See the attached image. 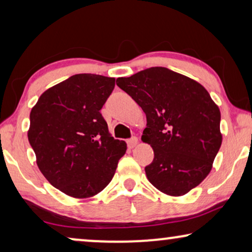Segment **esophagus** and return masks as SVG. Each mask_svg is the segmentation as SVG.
Instances as JSON below:
<instances>
[{
  "mask_svg": "<svg viewBox=\"0 0 252 252\" xmlns=\"http://www.w3.org/2000/svg\"><path fill=\"white\" fill-rule=\"evenodd\" d=\"M127 143H128V147L130 148V149H132V148L137 146V143H139V140H137L136 136H133L132 139H129L128 141H127Z\"/></svg>",
  "mask_w": 252,
  "mask_h": 252,
  "instance_id": "1",
  "label": "esophagus"
}]
</instances>
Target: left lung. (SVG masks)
Wrapping results in <instances>:
<instances>
[{
	"label": "left lung",
	"mask_w": 252,
	"mask_h": 252,
	"mask_svg": "<svg viewBox=\"0 0 252 252\" xmlns=\"http://www.w3.org/2000/svg\"><path fill=\"white\" fill-rule=\"evenodd\" d=\"M147 116L141 139L154 160L146 166L150 184L164 194L182 196L211 172L221 146L220 110L197 81L166 67H150L117 79Z\"/></svg>",
	"instance_id": "left-lung-1"
}]
</instances>
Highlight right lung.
<instances>
[{"label":"right lung","mask_w":252,"mask_h":252,"mask_svg":"<svg viewBox=\"0 0 252 252\" xmlns=\"http://www.w3.org/2000/svg\"><path fill=\"white\" fill-rule=\"evenodd\" d=\"M115 78L81 73L47 89L30 113L36 164L55 188L74 198L97 195L112 180L125 141L115 140L99 110Z\"/></svg>","instance_id":"add662e5"}]
</instances>
